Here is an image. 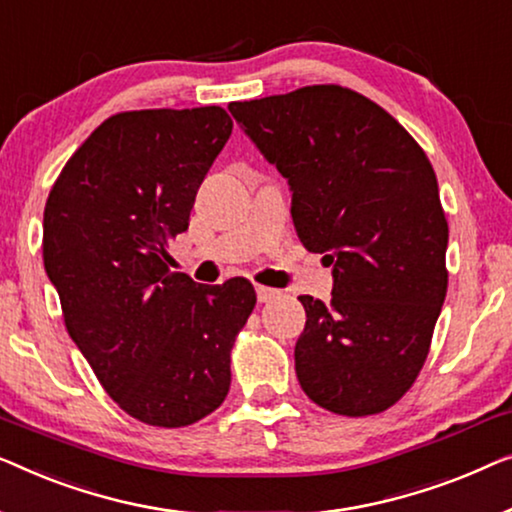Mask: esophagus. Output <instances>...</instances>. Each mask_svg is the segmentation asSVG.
Returning <instances> with one entry per match:
<instances>
[{
	"instance_id": "esophagus-1",
	"label": "esophagus",
	"mask_w": 512,
	"mask_h": 512,
	"mask_svg": "<svg viewBox=\"0 0 512 512\" xmlns=\"http://www.w3.org/2000/svg\"><path fill=\"white\" fill-rule=\"evenodd\" d=\"M255 292H257L259 304H266V301H273L276 297H280L278 290H273V287H264V285H257Z\"/></svg>"
}]
</instances>
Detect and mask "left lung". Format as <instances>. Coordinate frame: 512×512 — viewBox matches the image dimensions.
Wrapping results in <instances>:
<instances>
[{"label": "left lung", "mask_w": 512, "mask_h": 512, "mask_svg": "<svg viewBox=\"0 0 512 512\" xmlns=\"http://www.w3.org/2000/svg\"><path fill=\"white\" fill-rule=\"evenodd\" d=\"M229 111L290 183L301 243L334 266L329 304L299 297L301 390L336 415L383 413L420 376L448 292L429 157L385 109L334 83Z\"/></svg>", "instance_id": "obj_1"}]
</instances>
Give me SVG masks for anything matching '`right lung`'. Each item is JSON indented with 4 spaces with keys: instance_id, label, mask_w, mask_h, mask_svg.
Instances as JSON below:
<instances>
[{
    "instance_id": "right-lung-1",
    "label": "right lung",
    "mask_w": 512,
    "mask_h": 512,
    "mask_svg": "<svg viewBox=\"0 0 512 512\" xmlns=\"http://www.w3.org/2000/svg\"><path fill=\"white\" fill-rule=\"evenodd\" d=\"M220 106L122 111L69 157L43 208V266L64 327L106 394L153 427L211 415L255 308L246 278L197 285L169 241L232 134Z\"/></svg>"
}]
</instances>
